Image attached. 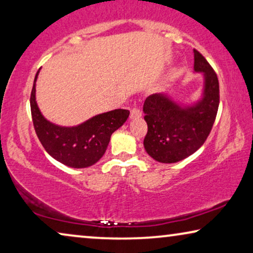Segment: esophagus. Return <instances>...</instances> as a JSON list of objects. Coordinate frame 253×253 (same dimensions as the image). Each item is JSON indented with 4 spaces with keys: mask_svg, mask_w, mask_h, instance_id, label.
Wrapping results in <instances>:
<instances>
[{
    "mask_svg": "<svg viewBox=\"0 0 253 253\" xmlns=\"http://www.w3.org/2000/svg\"><path fill=\"white\" fill-rule=\"evenodd\" d=\"M141 116H142V112H141L138 109L133 108V109L130 110V115H129V117H130L131 119H134V118H140Z\"/></svg>",
    "mask_w": 253,
    "mask_h": 253,
    "instance_id": "34e87169",
    "label": "esophagus"
}]
</instances>
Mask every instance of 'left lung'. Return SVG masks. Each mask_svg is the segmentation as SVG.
I'll use <instances>...</instances> for the list:
<instances>
[{
  "label": "left lung",
  "mask_w": 253,
  "mask_h": 253,
  "mask_svg": "<svg viewBox=\"0 0 253 253\" xmlns=\"http://www.w3.org/2000/svg\"><path fill=\"white\" fill-rule=\"evenodd\" d=\"M195 71L204 72V97L198 104L180 108L165 95L145 99L143 111L148 131L145 151L159 163H176L189 157L204 144L218 113L220 94L216 73L201 52L194 49Z\"/></svg>",
  "instance_id": "obj_1"
}]
</instances>
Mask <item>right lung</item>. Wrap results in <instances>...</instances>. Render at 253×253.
Listing matches in <instances>:
<instances>
[{
  "instance_id": "1",
  "label": "right lung",
  "mask_w": 253,
  "mask_h": 253,
  "mask_svg": "<svg viewBox=\"0 0 253 253\" xmlns=\"http://www.w3.org/2000/svg\"><path fill=\"white\" fill-rule=\"evenodd\" d=\"M35 76L31 91L33 126L45 151L64 165L84 169L97 163L108 148L112 133L126 122L129 111L117 109L102 113L77 127H59L47 122L35 102Z\"/></svg>"
}]
</instances>
